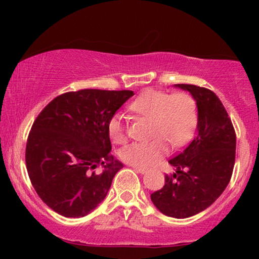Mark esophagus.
<instances>
[{"label": "esophagus", "instance_id": "1", "mask_svg": "<svg viewBox=\"0 0 259 259\" xmlns=\"http://www.w3.org/2000/svg\"><path fill=\"white\" fill-rule=\"evenodd\" d=\"M133 168H134V170L136 171V173H140V174L147 173V169H145V168H139V167H133Z\"/></svg>", "mask_w": 259, "mask_h": 259}]
</instances>
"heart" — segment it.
I'll return each instance as SVG.
<instances>
[{"label": "heart", "mask_w": 259, "mask_h": 259, "mask_svg": "<svg viewBox=\"0 0 259 259\" xmlns=\"http://www.w3.org/2000/svg\"><path fill=\"white\" fill-rule=\"evenodd\" d=\"M138 114L152 120L150 142H139L124 147L120 157L133 167L150 168L170 151V144L180 147L189 141L197 121L194 99L185 92L170 95L160 90H147L132 103ZM109 138L114 144H125V125L120 115H113L108 123Z\"/></svg>", "instance_id": "heart-1"}]
</instances>
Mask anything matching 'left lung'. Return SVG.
I'll list each match as a JSON object with an SVG mask.
<instances>
[{
  "label": "left lung",
  "instance_id": "1",
  "mask_svg": "<svg viewBox=\"0 0 259 259\" xmlns=\"http://www.w3.org/2000/svg\"><path fill=\"white\" fill-rule=\"evenodd\" d=\"M189 91L197 106L195 138L169 163L177 168L173 177L151 194L159 212L183 219L202 212L223 194L235 164L236 135L224 106L213 91L196 85L177 84Z\"/></svg>",
  "mask_w": 259,
  "mask_h": 259
}]
</instances>
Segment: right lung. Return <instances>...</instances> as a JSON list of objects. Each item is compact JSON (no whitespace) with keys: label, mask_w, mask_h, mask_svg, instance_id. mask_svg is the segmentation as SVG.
Segmentation results:
<instances>
[{"label":"right lung","mask_w":259,"mask_h":259,"mask_svg":"<svg viewBox=\"0 0 259 259\" xmlns=\"http://www.w3.org/2000/svg\"><path fill=\"white\" fill-rule=\"evenodd\" d=\"M132 96L130 90L65 92L37 115L26 142V169L35 191L56 213L80 218L105 200L123 168L111 153L108 123Z\"/></svg>","instance_id":"1"}]
</instances>
